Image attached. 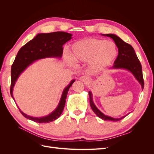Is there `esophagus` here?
Masks as SVG:
<instances>
[{"label": "esophagus", "mask_w": 154, "mask_h": 154, "mask_svg": "<svg viewBox=\"0 0 154 154\" xmlns=\"http://www.w3.org/2000/svg\"><path fill=\"white\" fill-rule=\"evenodd\" d=\"M80 80L83 82H85V83H87L89 82V79H88V78L86 76H82L80 77Z\"/></svg>", "instance_id": "obj_1"}]
</instances>
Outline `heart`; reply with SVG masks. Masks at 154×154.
<instances>
[{
    "label": "heart",
    "instance_id": "obj_1",
    "mask_svg": "<svg viewBox=\"0 0 154 154\" xmlns=\"http://www.w3.org/2000/svg\"><path fill=\"white\" fill-rule=\"evenodd\" d=\"M118 55L117 46L111 41L88 38L72 44L71 56L76 63L88 62L92 71H100L111 66ZM71 60L69 56H66Z\"/></svg>",
    "mask_w": 154,
    "mask_h": 154
}]
</instances>
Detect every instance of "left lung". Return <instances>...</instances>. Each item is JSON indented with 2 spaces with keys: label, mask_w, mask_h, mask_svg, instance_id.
I'll return each instance as SVG.
<instances>
[{
  "label": "left lung",
  "mask_w": 154,
  "mask_h": 154,
  "mask_svg": "<svg viewBox=\"0 0 154 154\" xmlns=\"http://www.w3.org/2000/svg\"><path fill=\"white\" fill-rule=\"evenodd\" d=\"M102 36H108L112 38L114 42L118 48V57L114 62V66L110 67V69H125L131 72L137 81L141 85L142 89L144 88V81L143 77L142 67L141 64L135 53V51L132 45L125 42L120 38L118 36L115 34H101ZM89 95L90 105L93 112L98 117L103 120H109L112 122H118L124 118L127 115L123 116L122 117L118 118H114L110 116L104 114L101 112L97 106L95 105L92 99V93L91 91H88Z\"/></svg>",
  "instance_id": "obj_1"
}]
</instances>
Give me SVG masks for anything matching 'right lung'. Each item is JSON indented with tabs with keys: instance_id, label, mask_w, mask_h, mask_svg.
Returning <instances> with one entry per match:
<instances>
[{
	"instance_id": "obj_1",
	"label": "right lung",
	"mask_w": 154,
	"mask_h": 154,
	"mask_svg": "<svg viewBox=\"0 0 154 154\" xmlns=\"http://www.w3.org/2000/svg\"><path fill=\"white\" fill-rule=\"evenodd\" d=\"M72 34L63 31L38 33L22 46L18 51L11 69L10 93L13 100V88L20 74L36 60L47 58H61L63 54V45L72 38ZM74 82V79L72 80L64 88L57 108L48 116L39 118L32 117L24 113L18 108L19 110L26 118L39 123H49L56 120L62 113L69 88Z\"/></svg>"
}]
</instances>
